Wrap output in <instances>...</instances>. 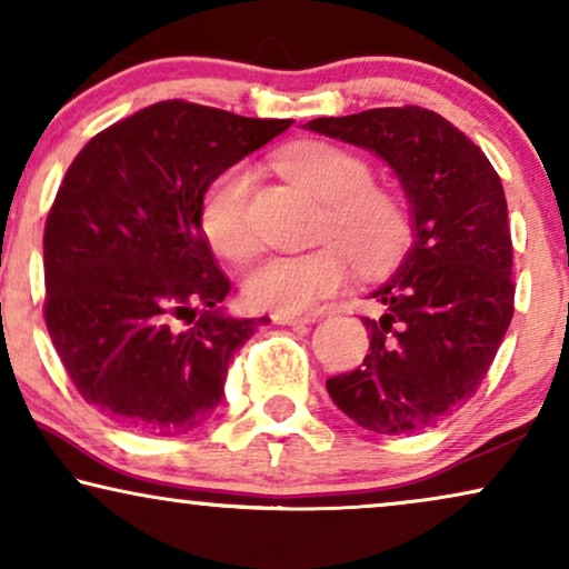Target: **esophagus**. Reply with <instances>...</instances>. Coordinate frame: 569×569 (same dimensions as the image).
Wrapping results in <instances>:
<instances>
[{"instance_id":"1","label":"esophagus","mask_w":569,"mask_h":569,"mask_svg":"<svg viewBox=\"0 0 569 569\" xmlns=\"http://www.w3.org/2000/svg\"><path fill=\"white\" fill-rule=\"evenodd\" d=\"M316 313H271V321L279 326H298V323H310L316 321Z\"/></svg>"}]
</instances>
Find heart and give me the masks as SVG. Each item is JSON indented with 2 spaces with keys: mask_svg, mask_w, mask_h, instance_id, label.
Returning a JSON list of instances; mask_svg holds the SVG:
<instances>
[{
  "mask_svg": "<svg viewBox=\"0 0 569 569\" xmlns=\"http://www.w3.org/2000/svg\"><path fill=\"white\" fill-rule=\"evenodd\" d=\"M279 166L323 201V236L340 243L331 240L308 253H279L261 261L243 282L253 308L300 313L347 282L352 259L362 271H380L403 253L411 236L407 207L396 193L370 183L372 170L360 154L308 139L287 147ZM253 178V168L238 162L209 186L201 204V230L232 261H243L259 248L251 222Z\"/></svg>",
  "mask_w": 569,
  "mask_h": 569,
  "instance_id": "1",
  "label": "heart"
}]
</instances>
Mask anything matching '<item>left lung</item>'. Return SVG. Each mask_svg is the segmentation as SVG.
I'll return each mask as SVG.
<instances>
[{
	"label": "left lung",
	"instance_id": "left-lung-1",
	"mask_svg": "<svg viewBox=\"0 0 569 569\" xmlns=\"http://www.w3.org/2000/svg\"><path fill=\"white\" fill-rule=\"evenodd\" d=\"M316 134L376 152L407 193L411 248L370 298L362 368L326 380L365 430L407 435L469 401L512 318V243L502 181L487 154L419 106L313 119Z\"/></svg>",
	"mask_w": 569,
	"mask_h": 569
}]
</instances>
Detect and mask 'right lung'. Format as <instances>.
<instances>
[{"instance_id":"1","label":"right lung","mask_w":569,"mask_h":569,"mask_svg":"<svg viewBox=\"0 0 569 569\" xmlns=\"http://www.w3.org/2000/svg\"><path fill=\"white\" fill-rule=\"evenodd\" d=\"M292 127L162 100L82 147L46 220V329L106 417L183 435L214 415L236 349L267 318H232L201 230L220 173Z\"/></svg>"}]
</instances>
